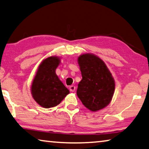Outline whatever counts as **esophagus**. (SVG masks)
Returning a JSON list of instances; mask_svg holds the SVG:
<instances>
[{
	"instance_id": "obj_1",
	"label": "esophagus",
	"mask_w": 149,
	"mask_h": 149,
	"mask_svg": "<svg viewBox=\"0 0 149 149\" xmlns=\"http://www.w3.org/2000/svg\"><path fill=\"white\" fill-rule=\"evenodd\" d=\"M75 89H76V87H75V86H74V85H71V86L70 87V91L71 92H75Z\"/></svg>"
}]
</instances>
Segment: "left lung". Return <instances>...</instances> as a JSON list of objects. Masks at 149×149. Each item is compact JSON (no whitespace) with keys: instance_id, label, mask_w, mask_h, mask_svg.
Here are the masks:
<instances>
[{"instance_id":"1","label":"left lung","mask_w":149,"mask_h":149,"mask_svg":"<svg viewBox=\"0 0 149 149\" xmlns=\"http://www.w3.org/2000/svg\"><path fill=\"white\" fill-rule=\"evenodd\" d=\"M82 75L77 95L82 104L97 112L110 104L115 91V81L104 62L97 55L84 53L77 58Z\"/></svg>"}]
</instances>
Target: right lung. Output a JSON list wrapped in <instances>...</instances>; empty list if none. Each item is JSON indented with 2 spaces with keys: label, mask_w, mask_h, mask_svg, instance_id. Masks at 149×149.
Masks as SVG:
<instances>
[{
  "label": "right lung",
  "mask_w": 149,
  "mask_h": 149,
  "mask_svg": "<svg viewBox=\"0 0 149 149\" xmlns=\"http://www.w3.org/2000/svg\"><path fill=\"white\" fill-rule=\"evenodd\" d=\"M61 58L50 56L39 64L31 86V93L35 101L45 108L58 105L70 93L56 74Z\"/></svg>",
  "instance_id": "right-lung-1"
}]
</instances>
